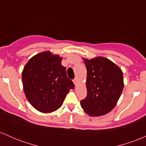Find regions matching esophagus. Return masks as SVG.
Listing matches in <instances>:
<instances>
[{"instance_id": "1", "label": "esophagus", "mask_w": 146, "mask_h": 146, "mask_svg": "<svg viewBox=\"0 0 146 146\" xmlns=\"http://www.w3.org/2000/svg\"><path fill=\"white\" fill-rule=\"evenodd\" d=\"M73 83L75 84V86H77V85H78V78H75V79H74V80H73Z\"/></svg>"}]
</instances>
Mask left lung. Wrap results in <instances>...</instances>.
<instances>
[{
    "label": "left lung",
    "instance_id": "left-lung-1",
    "mask_svg": "<svg viewBox=\"0 0 146 146\" xmlns=\"http://www.w3.org/2000/svg\"><path fill=\"white\" fill-rule=\"evenodd\" d=\"M82 59L87 70V95L80 101L82 108L90 117L106 115L115 108L121 95L124 86L123 72L104 57Z\"/></svg>",
    "mask_w": 146,
    "mask_h": 146
}]
</instances>
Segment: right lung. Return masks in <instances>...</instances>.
I'll return each instance as SVG.
<instances>
[{
    "label": "right lung",
    "mask_w": 146,
    "mask_h": 146,
    "mask_svg": "<svg viewBox=\"0 0 146 146\" xmlns=\"http://www.w3.org/2000/svg\"><path fill=\"white\" fill-rule=\"evenodd\" d=\"M62 58L49 51L33 56L22 73L25 96L31 106L43 113H51L61 107L75 85L62 65Z\"/></svg>",
    "instance_id": "right-lung-1"
}]
</instances>
